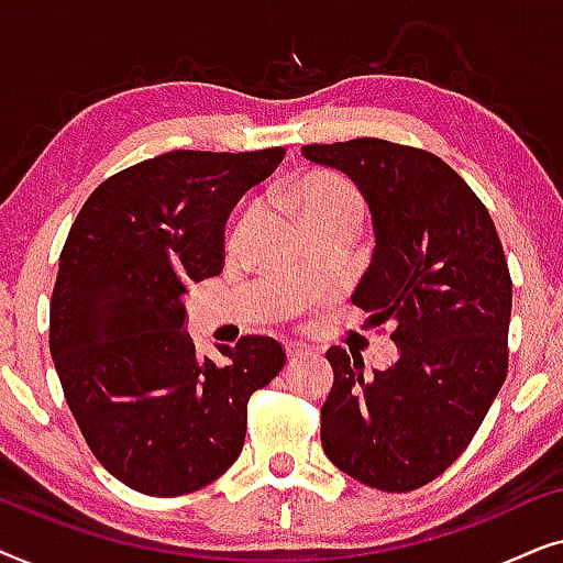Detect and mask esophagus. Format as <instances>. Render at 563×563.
I'll use <instances>...</instances> for the list:
<instances>
[{
  "mask_svg": "<svg viewBox=\"0 0 563 563\" xmlns=\"http://www.w3.org/2000/svg\"><path fill=\"white\" fill-rule=\"evenodd\" d=\"M284 353H287V358H302L310 353V345H305L302 341H284Z\"/></svg>",
  "mask_w": 563,
  "mask_h": 563,
  "instance_id": "1",
  "label": "esophagus"
}]
</instances>
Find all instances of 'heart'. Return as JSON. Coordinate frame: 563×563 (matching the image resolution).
Listing matches in <instances>:
<instances>
[{
    "label": "heart",
    "mask_w": 563,
    "mask_h": 563,
    "mask_svg": "<svg viewBox=\"0 0 563 563\" xmlns=\"http://www.w3.org/2000/svg\"><path fill=\"white\" fill-rule=\"evenodd\" d=\"M289 205L302 222L353 214L361 218V197L349 179L338 174H307L289 189Z\"/></svg>",
    "instance_id": "1"
}]
</instances>
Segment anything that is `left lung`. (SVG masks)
Returning a JSON list of instances; mask_svg holds the SVG:
<instances>
[{
  "mask_svg": "<svg viewBox=\"0 0 563 563\" xmlns=\"http://www.w3.org/2000/svg\"><path fill=\"white\" fill-rule=\"evenodd\" d=\"M302 156L356 184L374 251L351 302L391 322L395 364L333 345L320 410L328 459L384 492L433 482L461 456L507 376L512 282L487 207L428 151L376 137L302 145Z\"/></svg>",
  "mask_w": 563,
  "mask_h": 563,
  "instance_id": "obj_1",
  "label": "left lung"
}]
</instances>
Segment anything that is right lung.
Here are the masks:
<instances>
[{"instance_id":"obj_1","label":"right lung","mask_w":563,"mask_h":563,"mask_svg":"<svg viewBox=\"0 0 563 563\" xmlns=\"http://www.w3.org/2000/svg\"><path fill=\"white\" fill-rule=\"evenodd\" d=\"M284 148L172 151L110 176L68 230L51 297V356L66 402L107 472L151 497L225 474L245 405L284 366L245 335L202 358L187 325L191 282L222 272L225 222Z\"/></svg>"}]
</instances>
